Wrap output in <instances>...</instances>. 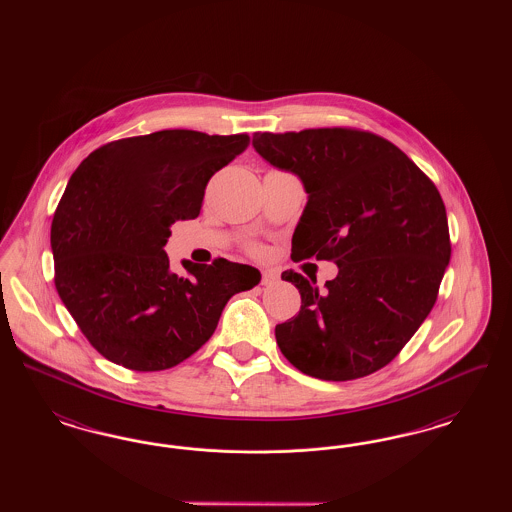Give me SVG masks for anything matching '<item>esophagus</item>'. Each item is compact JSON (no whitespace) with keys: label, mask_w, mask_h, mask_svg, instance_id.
<instances>
[{"label":"esophagus","mask_w":512,"mask_h":512,"mask_svg":"<svg viewBox=\"0 0 512 512\" xmlns=\"http://www.w3.org/2000/svg\"><path fill=\"white\" fill-rule=\"evenodd\" d=\"M278 280V274L274 272V270H263L261 272V284L263 286H270V284H274Z\"/></svg>","instance_id":"obj_1"}]
</instances>
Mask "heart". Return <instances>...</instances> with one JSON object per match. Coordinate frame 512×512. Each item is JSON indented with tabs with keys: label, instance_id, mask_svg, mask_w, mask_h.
Here are the masks:
<instances>
[{
	"label": "heart",
	"instance_id": "obj_1",
	"mask_svg": "<svg viewBox=\"0 0 512 512\" xmlns=\"http://www.w3.org/2000/svg\"><path fill=\"white\" fill-rule=\"evenodd\" d=\"M249 251H251L253 255H261V253H263V249H261L259 245H251V247H249Z\"/></svg>",
	"mask_w": 512,
	"mask_h": 512
}]
</instances>
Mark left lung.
<instances>
[{"label":"left lung","mask_w":512,"mask_h":512,"mask_svg":"<svg viewBox=\"0 0 512 512\" xmlns=\"http://www.w3.org/2000/svg\"><path fill=\"white\" fill-rule=\"evenodd\" d=\"M253 147L309 194L293 261L340 268L324 290L315 276L282 272L301 309L276 326L280 351L303 374L332 382L384 368L430 315L451 259L438 188L399 147L359 128L257 132Z\"/></svg>","instance_id":"left-lung-1"}]
</instances>
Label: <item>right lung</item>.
Segmentation results:
<instances>
[{
    "instance_id": "obj_1",
    "label": "right lung",
    "mask_w": 512,
    "mask_h": 512,
    "mask_svg": "<svg viewBox=\"0 0 512 512\" xmlns=\"http://www.w3.org/2000/svg\"><path fill=\"white\" fill-rule=\"evenodd\" d=\"M249 146L247 134L159 130L109 142L73 172L51 222L55 290L90 345L115 365L155 372L209 340L257 268L215 259L169 270L174 220L195 219L215 172Z\"/></svg>"
}]
</instances>
